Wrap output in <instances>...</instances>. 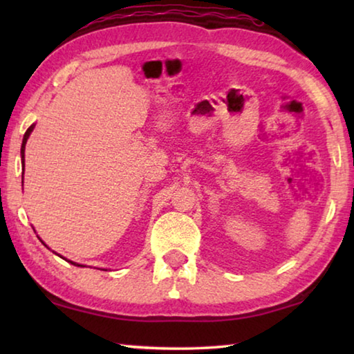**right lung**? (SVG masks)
Masks as SVG:
<instances>
[{"mask_svg": "<svg viewBox=\"0 0 354 354\" xmlns=\"http://www.w3.org/2000/svg\"><path fill=\"white\" fill-rule=\"evenodd\" d=\"M32 129H34V124H31V127L28 128V131L25 133V137H23V143H21V159L25 158V145H26V140H28V137H29V134H31ZM23 162H25V159H23Z\"/></svg>", "mask_w": 354, "mask_h": 354, "instance_id": "obj_1", "label": "right lung"}]
</instances>
